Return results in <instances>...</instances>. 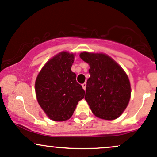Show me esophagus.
Returning a JSON list of instances; mask_svg holds the SVG:
<instances>
[{"label": "esophagus", "mask_w": 157, "mask_h": 157, "mask_svg": "<svg viewBox=\"0 0 157 157\" xmlns=\"http://www.w3.org/2000/svg\"><path fill=\"white\" fill-rule=\"evenodd\" d=\"M82 89H83L84 90H86V82L82 83Z\"/></svg>", "instance_id": "1"}]
</instances>
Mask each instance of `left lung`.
<instances>
[{"label":"left lung","mask_w":157,"mask_h":157,"mask_svg":"<svg viewBox=\"0 0 157 157\" xmlns=\"http://www.w3.org/2000/svg\"><path fill=\"white\" fill-rule=\"evenodd\" d=\"M80 56L90 66L85 99L93 114L105 120L118 118L127 108L131 94L127 74L104 53L83 52Z\"/></svg>","instance_id":"left-lung-1"}]
</instances>
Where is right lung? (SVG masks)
I'll return each mask as SVG.
<instances>
[{"mask_svg":"<svg viewBox=\"0 0 157 157\" xmlns=\"http://www.w3.org/2000/svg\"><path fill=\"white\" fill-rule=\"evenodd\" d=\"M75 55L58 53L46 63L38 75L35 90L39 104L50 119L63 121L73 115L85 91L71 68Z\"/></svg>","mask_w":157,"mask_h":157,"instance_id":"obj_1","label":"right lung"}]
</instances>
